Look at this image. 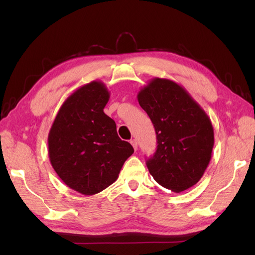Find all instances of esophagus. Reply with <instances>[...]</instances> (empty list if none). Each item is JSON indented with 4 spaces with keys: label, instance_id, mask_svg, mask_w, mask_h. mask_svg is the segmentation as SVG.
<instances>
[{
    "label": "esophagus",
    "instance_id": "obj_1",
    "mask_svg": "<svg viewBox=\"0 0 255 255\" xmlns=\"http://www.w3.org/2000/svg\"><path fill=\"white\" fill-rule=\"evenodd\" d=\"M130 143H131V145L133 147L134 151H137V150H138V143H137V140H136V139H131V140H130Z\"/></svg>",
    "mask_w": 255,
    "mask_h": 255
}]
</instances>
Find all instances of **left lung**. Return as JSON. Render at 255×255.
<instances>
[{
  "instance_id": "obj_1",
  "label": "left lung",
  "mask_w": 255,
  "mask_h": 255,
  "mask_svg": "<svg viewBox=\"0 0 255 255\" xmlns=\"http://www.w3.org/2000/svg\"><path fill=\"white\" fill-rule=\"evenodd\" d=\"M137 97L153 124L158 140L155 153L147 160L150 174L172 192L192 187L202 178L213 152L210 118L174 81L154 78Z\"/></svg>"
}]
</instances>
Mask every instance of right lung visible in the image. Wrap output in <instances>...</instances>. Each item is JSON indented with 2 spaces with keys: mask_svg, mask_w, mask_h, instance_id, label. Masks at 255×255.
Returning a JSON list of instances; mask_svg holds the SVG:
<instances>
[{
  "mask_svg": "<svg viewBox=\"0 0 255 255\" xmlns=\"http://www.w3.org/2000/svg\"><path fill=\"white\" fill-rule=\"evenodd\" d=\"M108 100L110 92L101 81L81 86L64 101L48 134L53 170L66 185L83 195L112 185L133 153L104 113Z\"/></svg>",
  "mask_w": 255,
  "mask_h": 255,
  "instance_id": "add662e5",
  "label": "right lung"
}]
</instances>
